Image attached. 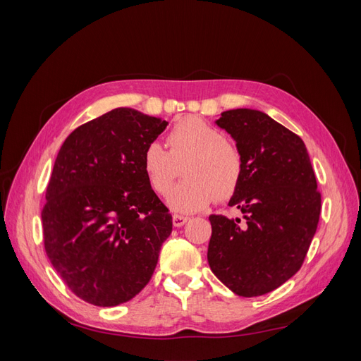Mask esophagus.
<instances>
[{
    "mask_svg": "<svg viewBox=\"0 0 361 361\" xmlns=\"http://www.w3.org/2000/svg\"><path fill=\"white\" fill-rule=\"evenodd\" d=\"M190 218L188 216H183V215H173V226L174 227H182L185 223H188Z\"/></svg>",
    "mask_w": 361,
    "mask_h": 361,
    "instance_id": "34e87169",
    "label": "esophagus"
}]
</instances>
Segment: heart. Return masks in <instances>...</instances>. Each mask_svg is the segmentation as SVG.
<instances>
[{"mask_svg":"<svg viewBox=\"0 0 361 361\" xmlns=\"http://www.w3.org/2000/svg\"><path fill=\"white\" fill-rule=\"evenodd\" d=\"M170 150L150 143L143 152V171L152 190L166 194L176 178V164L183 158L185 179L174 187L167 204L179 214L197 212L215 197L226 200L236 191L243 176V157L220 129L199 117H185L167 135Z\"/></svg>","mask_w":361,"mask_h":361,"instance_id":"heart-1","label":"heart"}]
</instances>
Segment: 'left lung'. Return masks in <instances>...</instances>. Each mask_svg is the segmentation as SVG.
<instances>
[{
  "label": "left lung",
  "instance_id": "1",
  "mask_svg": "<svg viewBox=\"0 0 361 361\" xmlns=\"http://www.w3.org/2000/svg\"><path fill=\"white\" fill-rule=\"evenodd\" d=\"M215 125L243 157V176L228 200L243 216L209 215L207 262L239 297H259L301 268L318 227L321 194L304 141L264 111L228 110Z\"/></svg>",
  "mask_w": 361,
  "mask_h": 361
}]
</instances>
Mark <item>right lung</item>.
I'll list each match as a JSON object with an SVG mask.
<instances>
[{
	"label": "right lung",
	"mask_w": 361,
	"mask_h": 361,
	"mask_svg": "<svg viewBox=\"0 0 361 361\" xmlns=\"http://www.w3.org/2000/svg\"><path fill=\"white\" fill-rule=\"evenodd\" d=\"M167 125L114 108L76 128L59 150L42 211L43 241L57 274L87 302H126L154 274L173 223L141 161Z\"/></svg>",
	"instance_id": "right-lung-1"
}]
</instances>
